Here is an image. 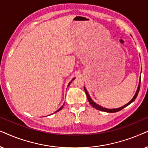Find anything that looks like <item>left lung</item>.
Returning <instances> with one entry per match:
<instances>
[{
	"label": "left lung",
	"mask_w": 148,
	"mask_h": 148,
	"mask_svg": "<svg viewBox=\"0 0 148 148\" xmlns=\"http://www.w3.org/2000/svg\"><path fill=\"white\" fill-rule=\"evenodd\" d=\"M140 84H141V79H140V81H139V86H138V88H137V92H136V93L135 95V96H134L133 99H132L131 101H130L129 103L126 104V105L123 106V107L121 108H116V109H108V108H103L101 107V106H100L97 104L96 103H95V102L92 101L91 99V98H90V95H88L87 90L85 88V87H84V91L86 92V97H87V99H88V101L89 102V103L90 104V106H92V107L94 108H95V109H97L98 110H101V111H103V112H110V113H113V112H119L120 110H121L122 109H123V108H125V107H127L129 105V104H131L132 102L135 101V99H136V97H137V95L139 93V89H140Z\"/></svg>",
	"instance_id": "8db88e82"
}]
</instances>
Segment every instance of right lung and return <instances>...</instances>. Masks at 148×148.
Masks as SVG:
<instances>
[{
  "label": "right lung",
  "mask_w": 148,
  "mask_h": 148,
  "mask_svg": "<svg viewBox=\"0 0 148 148\" xmlns=\"http://www.w3.org/2000/svg\"><path fill=\"white\" fill-rule=\"evenodd\" d=\"M74 80V78H73V79H72V80H71V81L70 82V83H69V84H68V85H70V83H71V82H72V80ZM64 105H63V106H62V107H61V108H60V109H59V110H58V111H57V112L60 111V110H62V108H64Z\"/></svg>",
  "instance_id": "obj_1"
}]
</instances>
